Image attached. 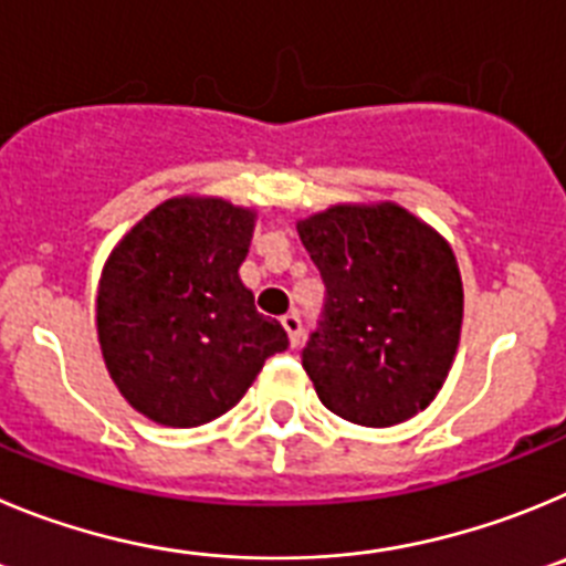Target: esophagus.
I'll return each mask as SVG.
<instances>
[{"mask_svg":"<svg viewBox=\"0 0 566 566\" xmlns=\"http://www.w3.org/2000/svg\"><path fill=\"white\" fill-rule=\"evenodd\" d=\"M282 327L284 333H287L290 346H298V340H302V318H298L295 313H287L282 318Z\"/></svg>","mask_w":566,"mask_h":566,"instance_id":"1","label":"esophagus"}]
</instances>
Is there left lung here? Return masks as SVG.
<instances>
[{
    "instance_id": "obj_1",
    "label": "left lung",
    "mask_w": 566,
    "mask_h": 566,
    "mask_svg": "<svg viewBox=\"0 0 566 566\" xmlns=\"http://www.w3.org/2000/svg\"><path fill=\"white\" fill-rule=\"evenodd\" d=\"M327 284L302 366L333 415L389 429L440 395L462 329V276L437 228L397 202H338L295 222Z\"/></svg>"
}]
</instances>
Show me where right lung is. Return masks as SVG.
<instances>
[{
  "mask_svg": "<svg viewBox=\"0 0 566 566\" xmlns=\"http://www.w3.org/2000/svg\"><path fill=\"white\" fill-rule=\"evenodd\" d=\"M256 211L182 195L151 208L112 248L95 327L126 403L169 429H195L242 400L287 333L253 304L239 268Z\"/></svg>",
  "mask_w": 566,
  "mask_h": 566,
  "instance_id": "obj_1",
  "label": "right lung"
}]
</instances>
